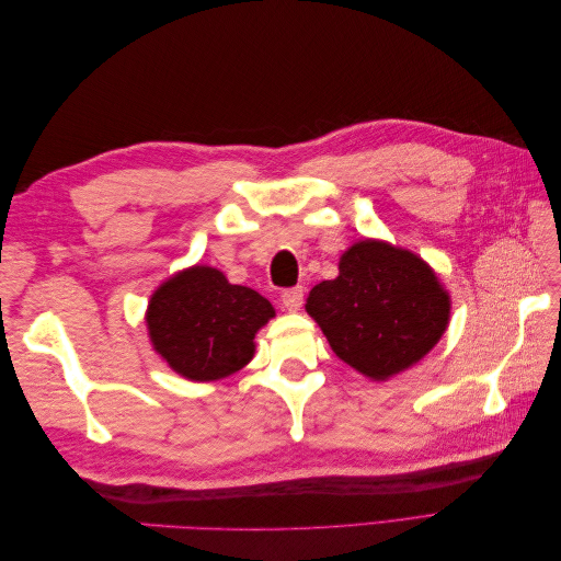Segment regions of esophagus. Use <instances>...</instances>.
Here are the masks:
<instances>
[{"instance_id":"1","label":"esophagus","mask_w":561,"mask_h":561,"mask_svg":"<svg viewBox=\"0 0 561 561\" xmlns=\"http://www.w3.org/2000/svg\"><path fill=\"white\" fill-rule=\"evenodd\" d=\"M280 301L287 311H299L304 304V287H287L280 293Z\"/></svg>"}]
</instances>
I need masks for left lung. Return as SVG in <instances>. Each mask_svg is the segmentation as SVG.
Wrapping results in <instances>:
<instances>
[{
    "instance_id": "1",
    "label": "left lung",
    "mask_w": 561,
    "mask_h": 561,
    "mask_svg": "<svg viewBox=\"0 0 561 561\" xmlns=\"http://www.w3.org/2000/svg\"><path fill=\"white\" fill-rule=\"evenodd\" d=\"M307 311L346 365L388 379L419 363L449 322V295L416 254L379 241L355 243L339 276L309 293Z\"/></svg>"
}]
</instances>
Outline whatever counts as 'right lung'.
<instances>
[{"label": "right lung", "mask_w": 561, "mask_h": 561, "mask_svg": "<svg viewBox=\"0 0 561 561\" xmlns=\"http://www.w3.org/2000/svg\"><path fill=\"white\" fill-rule=\"evenodd\" d=\"M274 307L260 293L231 285L222 271L194 266L163 283L149 301L151 344L178 375L215 381L250 363L252 339Z\"/></svg>", "instance_id": "add662e5"}]
</instances>
